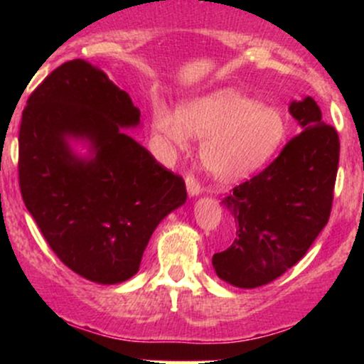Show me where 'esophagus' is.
Wrapping results in <instances>:
<instances>
[{"mask_svg": "<svg viewBox=\"0 0 364 364\" xmlns=\"http://www.w3.org/2000/svg\"><path fill=\"white\" fill-rule=\"evenodd\" d=\"M186 190L188 193H190V196H196L202 193V186H200L198 179H196L195 176H191V174H188L186 176Z\"/></svg>", "mask_w": 364, "mask_h": 364, "instance_id": "esophagus-1", "label": "esophagus"}]
</instances>
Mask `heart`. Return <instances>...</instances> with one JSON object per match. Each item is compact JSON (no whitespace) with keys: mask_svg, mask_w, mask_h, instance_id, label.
<instances>
[{"mask_svg":"<svg viewBox=\"0 0 364 364\" xmlns=\"http://www.w3.org/2000/svg\"><path fill=\"white\" fill-rule=\"evenodd\" d=\"M152 124L174 149H186L190 136L203 139L200 159L208 173L220 179L253 173L284 139V121L277 111L231 89L186 102L179 112L157 104Z\"/></svg>","mask_w":364,"mask_h":364,"instance_id":"heart-1","label":"heart"}]
</instances>
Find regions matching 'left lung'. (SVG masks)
<instances>
[{"instance_id": "1", "label": "left lung", "mask_w": 364, "mask_h": 364, "mask_svg": "<svg viewBox=\"0 0 364 364\" xmlns=\"http://www.w3.org/2000/svg\"><path fill=\"white\" fill-rule=\"evenodd\" d=\"M301 132L272 164L223 200L236 237L212 257L215 274L231 286H265L296 265L328 223L339 168V135L321 119L311 97L292 101Z\"/></svg>"}]
</instances>
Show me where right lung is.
I'll use <instances>...</instances> for the list:
<instances>
[{
  "label": "right lung",
  "instance_id": "add662e5",
  "mask_svg": "<svg viewBox=\"0 0 364 364\" xmlns=\"http://www.w3.org/2000/svg\"><path fill=\"white\" fill-rule=\"evenodd\" d=\"M139 124L127 92L83 60L58 66L22 112L25 207L56 257L92 282L133 277L159 223L186 202L183 178L121 129ZM70 139L87 141L90 156Z\"/></svg>",
  "mask_w": 364,
  "mask_h": 364
}]
</instances>
